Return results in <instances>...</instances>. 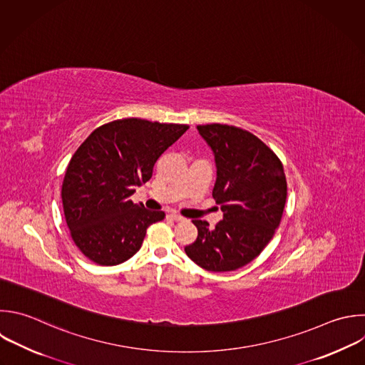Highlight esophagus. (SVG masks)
<instances>
[{"instance_id":"esophagus-1","label":"esophagus","mask_w":365,"mask_h":365,"mask_svg":"<svg viewBox=\"0 0 365 365\" xmlns=\"http://www.w3.org/2000/svg\"><path fill=\"white\" fill-rule=\"evenodd\" d=\"M167 217H168L170 220L175 221V222H178V221H182V220H184L181 215H178V214H175V212H171V214H168Z\"/></svg>"}]
</instances>
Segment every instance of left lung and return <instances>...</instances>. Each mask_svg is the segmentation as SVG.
I'll list each match as a JSON object with an SVG mask.
<instances>
[{"instance_id":"obj_1","label":"left lung","mask_w":365,"mask_h":365,"mask_svg":"<svg viewBox=\"0 0 365 365\" xmlns=\"http://www.w3.org/2000/svg\"><path fill=\"white\" fill-rule=\"evenodd\" d=\"M214 154L217 180L212 197L222 220L215 228L192 220L197 240L185 254L212 272L234 271L251 262L279 225L287 180L278 157L254 134L224 124L197 125Z\"/></svg>"}]
</instances>
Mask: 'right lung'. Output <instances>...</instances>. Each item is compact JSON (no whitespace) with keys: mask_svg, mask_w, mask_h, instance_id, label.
<instances>
[{"mask_svg":"<svg viewBox=\"0 0 365 365\" xmlns=\"http://www.w3.org/2000/svg\"><path fill=\"white\" fill-rule=\"evenodd\" d=\"M188 130L124 118L94 130L73 155L63 182V207L80 251L100 265H117L143 245L147 228L161 221L128 200L153 177L157 160Z\"/></svg>","mask_w":365,"mask_h":365,"instance_id":"obj_1","label":"right lung"}]
</instances>
